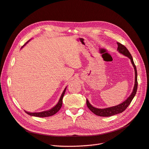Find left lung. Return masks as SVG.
<instances>
[{"mask_svg":"<svg viewBox=\"0 0 149 149\" xmlns=\"http://www.w3.org/2000/svg\"><path fill=\"white\" fill-rule=\"evenodd\" d=\"M118 44V50L119 52L120 53L124 55L125 56L128 57L130 59L131 62L133 64V66L134 69V72H135V82H134V88L133 90V92L132 94L130 95V97L124 102H122L120 104L116 105L113 107H109V108H103V109H99V108H96L94 107H93L90 104L88 100L86 99V105L88 108L94 114H95L97 116H103V117H108V116H111L115 114H117L120 113H122L125 110V109L128 107V105L130 104L131 102L132 101L133 99L134 98V95H136V93L137 91V88H138V80H137V70L136 68L135 64L134 63L133 60L132 56L131 55L130 52L128 51V50L126 48V47L124 45L119 43L117 42Z\"/></svg>","mask_w":149,"mask_h":149,"instance_id":"1","label":"left lung"}]
</instances>
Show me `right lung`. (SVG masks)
I'll use <instances>...</instances> for the list:
<instances>
[{"instance_id":"right-lung-1","label":"right lung","mask_w":149,"mask_h":149,"mask_svg":"<svg viewBox=\"0 0 149 149\" xmlns=\"http://www.w3.org/2000/svg\"><path fill=\"white\" fill-rule=\"evenodd\" d=\"M29 41H27L26 43H27ZM66 88L64 89V90L63 91V92L61 95V97L58 102L57 104L52 109H49L48 111H42V112H40V113H29L27 111L25 112L27 114H28L30 116H36V117H40V118H45V117H49V116H51L52 115H54L55 114H56L60 108L62 107V104H63V98L64 97V93H65Z\"/></svg>"}]
</instances>
